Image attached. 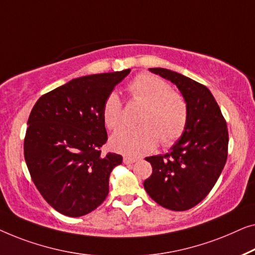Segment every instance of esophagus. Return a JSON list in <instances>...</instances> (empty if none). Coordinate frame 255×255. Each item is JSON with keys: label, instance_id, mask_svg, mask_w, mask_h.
<instances>
[{"label": "esophagus", "instance_id": "34e87169", "mask_svg": "<svg viewBox=\"0 0 255 255\" xmlns=\"http://www.w3.org/2000/svg\"><path fill=\"white\" fill-rule=\"evenodd\" d=\"M135 162H137V158H134V157H128V156L124 157V163L125 164H132Z\"/></svg>", "mask_w": 255, "mask_h": 255}]
</instances>
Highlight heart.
Wrapping results in <instances>:
<instances>
[{"label": "heart", "instance_id": "b5f03b06", "mask_svg": "<svg viewBox=\"0 0 255 255\" xmlns=\"http://www.w3.org/2000/svg\"><path fill=\"white\" fill-rule=\"evenodd\" d=\"M132 102L143 104L137 126L123 127L111 137L116 151L139 156L153 150L160 141L163 146L174 144L186 130L188 104L180 92L171 90L162 78L149 73L135 76L126 87ZM105 126L113 130L123 124L124 107L120 97L111 92L102 107Z\"/></svg>", "mask_w": 255, "mask_h": 255}]
</instances>
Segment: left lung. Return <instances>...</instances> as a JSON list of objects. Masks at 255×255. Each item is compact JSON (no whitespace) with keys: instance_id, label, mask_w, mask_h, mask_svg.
I'll return each mask as SVG.
<instances>
[{"instance_id":"1","label":"left lung","mask_w":255,"mask_h":255,"mask_svg":"<svg viewBox=\"0 0 255 255\" xmlns=\"http://www.w3.org/2000/svg\"><path fill=\"white\" fill-rule=\"evenodd\" d=\"M149 70L177 85L187 100L188 123L171 151L146 157L152 173L143 186L150 198L166 209L188 210L209 194L227 163V121L203 84L164 68Z\"/></svg>"}]
</instances>
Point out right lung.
Masks as SVG:
<instances>
[{"label": "right lung", "mask_w": 255, "mask_h": 255, "mask_svg": "<svg viewBox=\"0 0 255 255\" xmlns=\"http://www.w3.org/2000/svg\"><path fill=\"white\" fill-rule=\"evenodd\" d=\"M130 69L76 78L45 93L28 117L24 157L31 179L49 206L69 217L99 207L123 156L102 153L107 132L106 97Z\"/></svg>", "instance_id": "right-lung-1"}]
</instances>
